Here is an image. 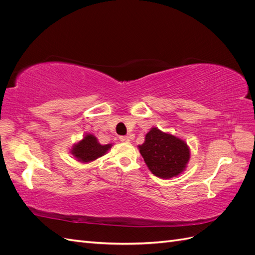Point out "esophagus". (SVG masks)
<instances>
[{"instance_id":"esophagus-1","label":"esophagus","mask_w":255,"mask_h":255,"mask_svg":"<svg viewBox=\"0 0 255 255\" xmlns=\"http://www.w3.org/2000/svg\"><path fill=\"white\" fill-rule=\"evenodd\" d=\"M119 139H120V141H122V142H129V138H128V136H120L119 137Z\"/></svg>"}]
</instances>
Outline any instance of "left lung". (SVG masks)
<instances>
[{"mask_svg": "<svg viewBox=\"0 0 255 255\" xmlns=\"http://www.w3.org/2000/svg\"><path fill=\"white\" fill-rule=\"evenodd\" d=\"M138 149L150 171L160 179H171L187 167L190 150L187 143L172 134L152 128Z\"/></svg>", "mask_w": 255, "mask_h": 255, "instance_id": "left-lung-1", "label": "left lung"}]
</instances>
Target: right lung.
<instances>
[{"label":"right lung","instance_id":"right-lung-1","mask_svg":"<svg viewBox=\"0 0 255 255\" xmlns=\"http://www.w3.org/2000/svg\"><path fill=\"white\" fill-rule=\"evenodd\" d=\"M113 143L101 144L98 138L92 134H85L83 139L73 144L71 154L81 163H90L92 160L101 157L107 153Z\"/></svg>","mask_w":255,"mask_h":255}]
</instances>
